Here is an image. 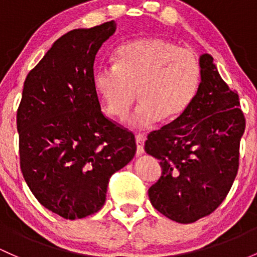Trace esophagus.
<instances>
[{"mask_svg":"<svg viewBox=\"0 0 257 257\" xmlns=\"http://www.w3.org/2000/svg\"><path fill=\"white\" fill-rule=\"evenodd\" d=\"M145 141H146L145 135H142V134L136 135V143H137L136 154L137 156H141V154L145 152Z\"/></svg>","mask_w":257,"mask_h":257,"instance_id":"1","label":"esophagus"}]
</instances>
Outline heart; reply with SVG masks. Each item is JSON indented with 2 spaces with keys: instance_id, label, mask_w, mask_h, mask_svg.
Returning a JSON list of instances; mask_svg holds the SVG:
<instances>
[{
  "instance_id": "heart-1",
  "label": "heart",
  "mask_w": 257,
  "mask_h": 257,
  "mask_svg": "<svg viewBox=\"0 0 257 257\" xmlns=\"http://www.w3.org/2000/svg\"><path fill=\"white\" fill-rule=\"evenodd\" d=\"M93 82L110 116H126L139 95L141 103L130 123L147 127L161 117L175 120L190 106L201 83V66L190 49L145 38L121 45L114 65L99 66Z\"/></svg>"
}]
</instances>
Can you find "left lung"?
I'll use <instances>...</instances> for the list:
<instances>
[{
    "label": "left lung",
    "mask_w": 257,
    "mask_h": 257,
    "mask_svg": "<svg viewBox=\"0 0 257 257\" xmlns=\"http://www.w3.org/2000/svg\"><path fill=\"white\" fill-rule=\"evenodd\" d=\"M201 83L190 106L145 143L161 161L162 176L148 190L152 206L179 223H194L218 208L239 169L245 130L239 95L220 78L213 57L200 59Z\"/></svg>",
    "instance_id": "1"
}]
</instances>
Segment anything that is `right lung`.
I'll return each mask as SVG.
<instances>
[{"instance_id":"right-lung-1","label":"right lung","mask_w":257,"mask_h":257,"mask_svg":"<svg viewBox=\"0 0 257 257\" xmlns=\"http://www.w3.org/2000/svg\"><path fill=\"white\" fill-rule=\"evenodd\" d=\"M114 21L62 35L24 82L17 110L19 162L27 185L66 219L94 214L109 179L136 153L135 135L101 112L93 82L95 55Z\"/></svg>"}]
</instances>
